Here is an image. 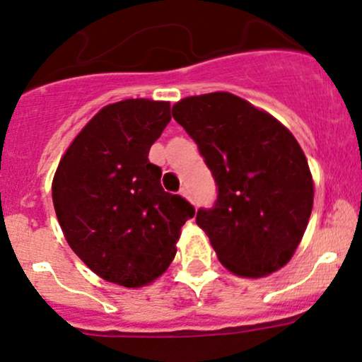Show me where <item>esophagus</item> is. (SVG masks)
Masks as SVG:
<instances>
[{"instance_id": "34e87169", "label": "esophagus", "mask_w": 362, "mask_h": 362, "mask_svg": "<svg viewBox=\"0 0 362 362\" xmlns=\"http://www.w3.org/2000/svg\"><path fill=\"white\" fill-rule=\"evenodd\" d=\"M180 195H182V197H185V199H190L189 189H187V187H182V189H180Z\"/></svg>"}]
</instances>
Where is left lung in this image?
Returning <instances> with one entry per match:
<instances>
[{"mask_svg": "<svg viewBox=\"0 0 362 362\" xmlns=\"http://www.w3.org/2000/svg\"><path fill=\"white\" fill-rule=\"evenodd\" d=\"M197 143L217 199L200 207L217 258L238 276L272 275L302 241L313 206V182L302 148L268 112L229 93L192 95L172 107Z\"/></svg>", "mask_w": 362, "mask_h": 362, "instance_id": "1", "label": "left lung"}]
</instances>
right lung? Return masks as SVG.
<instances>
[{
  "label": "right lung",
  "mask_w": 362,
  "mask_h": 362,
  "mask_svg": "<svg viewBox=\"0 0 362 362\" xmlns=\"http://www.w3.org/2000/svg\"><path fill=\"white\" fill-rule=\"evenodd\" d=\"M172 119L170 103L126 99L103 107L57 167L52 199L69 246L104 280L138 288L170 267L195 209L165 192L150 148Z\"/></svg>",
  "instance_id": "add662e5"
}]
</instances>
